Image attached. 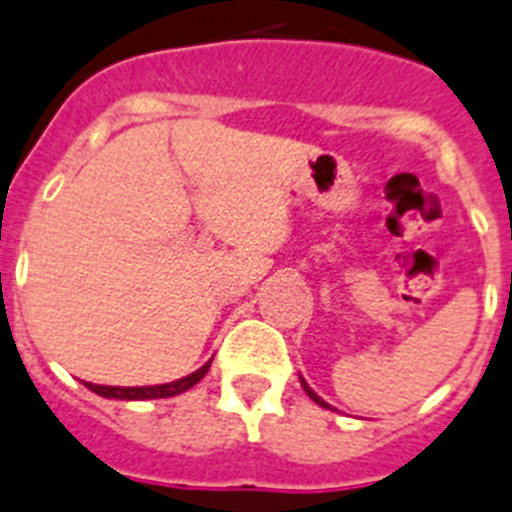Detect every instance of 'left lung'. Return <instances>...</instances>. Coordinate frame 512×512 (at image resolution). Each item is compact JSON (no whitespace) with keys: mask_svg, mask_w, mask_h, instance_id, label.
Listing matches in <instances>:
<instances>
[{"mask_svg":"<svg viewBox=\"0 0 512 512\" xmlns=\"http://www.w3.org/2000/svg\"><path fill=\"white\" fill-rule=\"evenodd\" d=\"M300 386H303V388H305V393H308L310 399L316 401V404H318V406H326V409H329V404H326V401H323V399H321V396H318V393H316V391H313V388H310V386H308V383H305V381H303V378H300Z\"/></svg>","mask_w":512,"mask_h":512,"instance_id":"left-lung-1","label":"left lung"}]
</instances>
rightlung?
Instances as JSON below:
<instances>
[{
  "mask_svg": "<svg viewBox=\"0 0 512 512\" xmlns=\"http://www.w3.org/2000/svg\"><path fill=\"white\" fill-rule=\"evenodd\" d=\"M209 365H202V368L196 370V373L186 375V378H178L173 383H160V386H134V388H121V386H98V383H85L87 388L103 399H121V401H144V399H170V396H178V393L189 391L191 386L202 381L204 375H207Z\"/></svg>",
  "mask_w": 512,
  "mask_h": 512,
  "instance_id": "1",
  "label": "right lung"
}]
</instances>
